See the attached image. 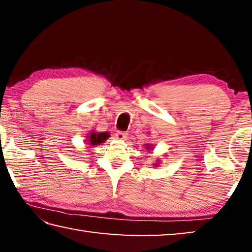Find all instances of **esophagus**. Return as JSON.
I'll return each mask as SVG.
<instances>
[{"label":"esophagus","mask_w":252,"mask_h":252,"mask_svg":"<svg viewBox=\"0 0 252 252\" xmlns=\"http://www.w3.org/2000/svg\"><path fill=\"white\" fill-rule=\"evenodd\" d=\"M114 136H116V139L119 140V141H126L127 139V134L125 133V132H117Z\"/></svg>","instance_id":"1"}]
</instances>
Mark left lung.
Returning <instances> with one entry per match:
<instances>
[{"label": "left lung", "mask_w": 252, "mask_h": 252, "mask_svg": "<svg viewBox=\"0 0 252 252\" xmlns=\"http://www.w3.org/2000/svg\"><path fill=\"white\" fill-rule=\"evenodd\" d=\"M152 146V144H146V147H147V149H148V150H153V147H151ZM159 163H160V162H158V163H156L155 165H156V167H159Z\"/></svg>", "instance_id": "left-lung-1"}]
</instances>
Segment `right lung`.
I'll use <instances>...</instances> for the list:
<instances>
[{"label":"right lung","mask_w":252,"mask_h":252,"mask_svg":"<svg viewBox=\"0 0 252 252\" xmlns=\"http://www.w3.org/2000/svg\"><path fill=\"white\" fill-rule=\"evenodd\" d=\"M109 136H110V134L108 133V132L92 131L90 134H88L85 142H87L89 146H97V144L103 143L105 140L109 138Z\"/></svg>","instance_id":"obj_1"}]
</instances>
